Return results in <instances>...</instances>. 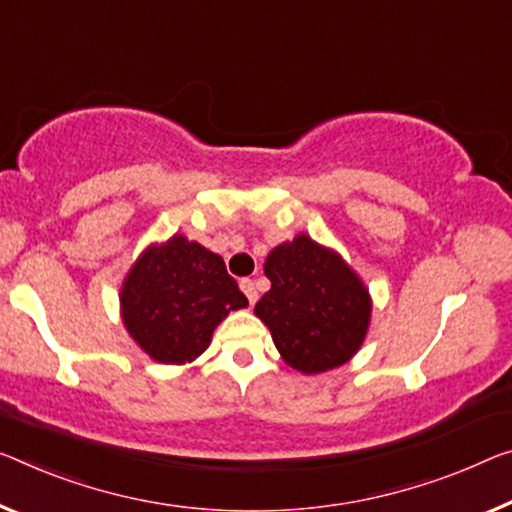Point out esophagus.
Instances as JSON below:
<instances>
[{
	"label": "esophagus",
	"mask_w": 512,
	"mask_h": 512,
	"mask_svg": "<svg viewBox=\"0 0 512 512\" xmlns=\"http://www.w3.org/2000/svg\"><path fill=\"white\" fill-rule=\"evenodd\" d=\"M240 290H242V293L247 295L249 304H254V302L258 300V290H256V283L251 281V279H242V281H240Z\"/></svg>",
	"instance_id": "obj_1"
}]
</instances>
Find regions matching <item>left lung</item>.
I'll list each match as a JSON object with an SVG mask.
<instances>
[{
	"label": "left lung",
	"mask_w": 512,
	"mask_h": 512,
	"mask_svg": "<svg viewBox=\"0 0 512 512\" xmlns=\"http://www.w3.org/2000/svg\"><path fill=\"white\" fill-rule=\"evenodd\" d=\"M263 270L272 286L254 313L290 368L318 375L357 355L371 327L373 300L336 249L297 233L267 254Z\"/></svg>",
	"instance_id": "8db88e82"
}]
</instances>
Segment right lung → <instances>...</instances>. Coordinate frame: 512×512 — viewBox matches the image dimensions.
Instances as JSON below:
<instances>
[{
  "mask_svg": "<svg viewBox=\"0 0 512 512\" xmlns=\"http://www.w3.org/2000/svg\"><path fill=\"white\" fill-rule=\"evenodd\" d=\"M119 302L132 341L157 364L174 366L201 357L219 322L249 304L222 256L180 233L141 251Z\"/></svg>",
  "mask_w": 512,
  "mask_h": 512,
  "instance_id": "obj_1",
  "label": "right lung"
}]
</instances>
